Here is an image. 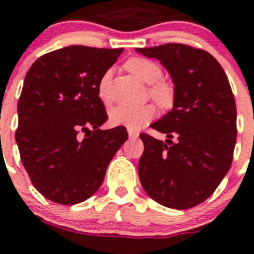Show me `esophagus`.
Returning a JSON list of instances; mask_svg holds the SVG:
<instances>
[{
  "label": "esophagus",
  "mask_w": 254,
  "mask_h": 254,
  "mask_svg": "<svg viewBox=\"0 0 254 254\" xmlns=\"http://www.w3.org/2000/svg\"><path fill=\"white\" fill-rule=\"evenodd\" d=\"M127 134H129V138H131V139H135V138H138V131L137 130H130V129H129V130H127Z\"/></svg>",
  "instance_id": "obj_1"
}]
</instances>
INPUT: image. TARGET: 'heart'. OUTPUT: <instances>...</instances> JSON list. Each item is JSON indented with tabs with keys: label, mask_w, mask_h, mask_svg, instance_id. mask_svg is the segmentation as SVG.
<instances>
[{
	"label": "heart",
	"mask_w": 254,
	"mask_h": 254,
	"mask_svg": "<svg viewBox=\"0 0 254 254\" xmlns=\"http://www.w3.org/2000/svg\"><path fill=\"white\" fill-rule=\"evenodd\" d=\"M125 68L141 80L145 84L150 85V96L159 107L169 108L174 103L173 85L161 81L162 79V68L158 63L146 59V58H131L125 63ZM111 73L105 72L100 79L99 97L104 104L112 101L111 89ZM155 108L151 104L141 105V107H129V105H119L109 112V120L116 127H125L130 130H137L155 117Z\"/></svg>",
	"instance_id": "1"
}]
</instances>
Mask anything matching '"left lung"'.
Instances as JSON below:
<instances>
[{
	"label": "left lung",
	"mask_w": 254,
	"mask_h": 254,
	"mask_svg": "<svg viewBox=\"0 0 254 254\" xmlns=\"http://www.w3.org/2000/svg\"><path fill=\"white\" fill-rule=\"evenodd\" d=\"M135 51L161 62L174 84L173 109L150 125L166 141L139 135V181L159 204L191 208L212 195L232 163L237 115L228 77L204 50L167 43Z\"/></svg>",
	"instance_id": "1"
}]
</instances>
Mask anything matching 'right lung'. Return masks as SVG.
<instances>
[{
  "mask_svg": "<svg viewBox=\"0 0 254 254\" xmlns=\"http://www.w3.org/2000/svg\"><path fill=\"white\" fill-rule=\"evenodd\" d=\"M123 51L68 46L37 59L26 73L15 141L34 187L50 200L71 205L91 197L127 139L125 127L100 129L108 120L100 79Z\"/></svg>",
  "mask_w": 254,
  "mask_h": 254,
  "instance_id": "right-lung-1",
  "label": "right lung"
}]
</instances>
